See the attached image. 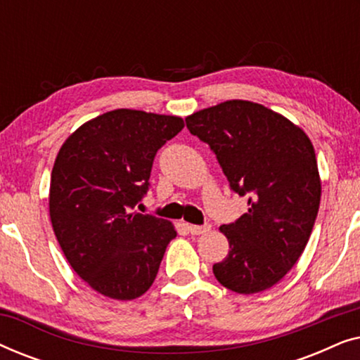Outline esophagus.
<instances>
[{
	"instance_id": "34e87169",
	"label": "esophagus",
	"mask_w": 360,
	"mask_h": 360,
	"mask_svg": "<svg viewBox=\"0 0 360 360\" xmlns=\"http://www.w3.org/2000/svg\"><path fill=\"white\" fill-rule=\"evenodd\" d=\"M210 228H211L210 224H203V226H198V224H190V226H188V231H190V234H193V236H200V234L208 233Z\"/></svg>"
}]
</instances>
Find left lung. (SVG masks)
Masks as SVG:
<instances>
[{"mask_svg":"<svg viewBox=\"0 0 360 360\" xmlns=\"http://www.w3.org/2000/svg\"><path fill=\"white\" fill-rule=\"evenodd\" d=\"M206 142L231 190L248 211L221 226L229 252L213 265L216 280L236 293L274 287L307 248L321 200L316 155L304 132L257 103L231 100L185 120Z\"/></svg>","mask_w":360,"mask_h":360,"instance_id":"obj_1","label":"left lung"}]
</instances>
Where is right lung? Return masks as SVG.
<instances>
[{"label": "right lung", "mask_w": 360, "mask_h": 360, "mask_svg": "<svg viewBox=\"0 0 360 360\" xmlns=\"http://www.w3.org/2000/svg\"><path fill=\"white\" fill-rule=\"evenodd\" d=\"M179 116L115 110L78 127L58 150L49 210L72 269L98 293L134 300L154 283L167 219L137 213L157 150L184 129Z\"/></svg>", "instance_id": "add662e5"}]
</instances>
